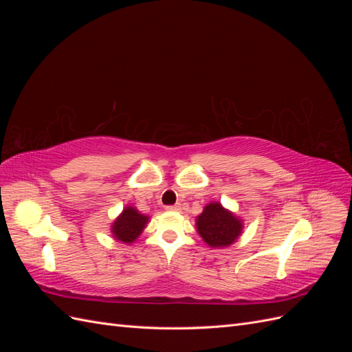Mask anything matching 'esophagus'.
I'll use <instances>...</instances> for the list:
<instances>
[{
    "label": "esophagus",
    "mask_w": 352,
    "mask_h": 352,
    "mask_svg": "<svg viewBox=\"0 0 352 352\" xmlns=\"http://www.w3.org/2000/svg\"><path fill=\"white\" fill-rule=\"evenodd\" d=\"M166 210H167V211H180V210H182V206H180V204H176V206H167V207H166Z\"/></svg>",
    "instance_id": "34e87169"
}]
</instances>
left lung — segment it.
<instances>
[{
	"label": "left lung",
	"mask_w": 352,
	"mask_h": 352,
	"mask_svg": "<svg viewBox=\"0 0 352 352\" xmlns=\"http://www.w3.org/2000/svg\"><path fill=\"white\" fill-rule=\"evenodd\" d=\"M198 235L211 248H228L242 235L243 220L235 212L211 201L195 219Z\"/></svg>",
	"instance_id": "8db88e82"
}]
</instances>
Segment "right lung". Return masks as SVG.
<instances>
[{"instance_id": "obj_1", "label": "right lung", "mask_w": 352, "mask_h": 352, "mask_svg": "<svg viewBox=\"0 0 352 352\" xmlns=\"http://www.w3.org/2000/svg\"><path fill=\"white\" fill-rule=\"evenodd\" d=\"M148 221H150V217L138 211L136 207L126 206L111 223L110 232L116 241L131 245L141 236Z\"/></svg>"}]
</instances>
